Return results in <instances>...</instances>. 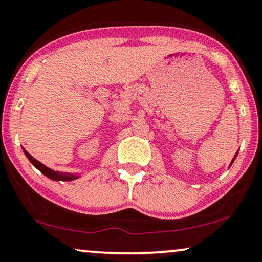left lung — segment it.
Listing matches in <instances>:
<instances>
[{
    "mask_svg": "<svg viewBox=\"0 0 262 262\" xmlns=\"http://www.w3.org/2000/svg\"><path fill=\"white\" fill-rule=\"evenodd\" d=\"M237 155H238V151H237V152H236V155H235V156H233V159H232V161H231V164H230V166H231V165H232V162H233V161H235V159H236V156H237Z\"/></svg>",
    "mask_w": 262,
    "mask_h": 262,
    "instance_id": "1",
    "label": "left lung"
}]
</instances>
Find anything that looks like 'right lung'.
Segmentation results:
<instances>
[{
    "instance_id": "obj_1",
    "label": "right lung",
    "mask_w": 262,
    "mask_h": 262,
    "mask_svg": "<svg viewBox=\"0 0 262 262\" xmlns=\"http://www.w3.org/2000/svg\"><path fill=\"white\" fill-rule=\"evenodd\" d=\"M21 148H23V147H21ZM23 150H24V152H25L26 158L29 159L30 162H31V164H32L33 166H35V167H36L37 169H38V171H39L40 173H43L44 176L48 177V178H50V179H53V181L71 182V181H74V179L79 178V177H80V176H78V174H72V173H64V172L54 171V169L47 167L46 165H43L42 162H39L38 160H36V159L33 158V156L30 155L29 152H27L24 148H23Z\"/></svg>"
}]
</instances>
